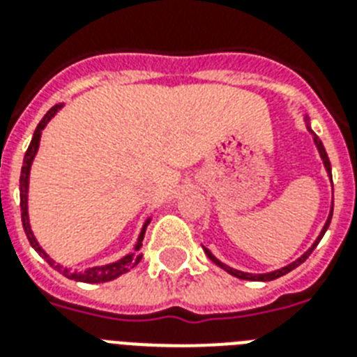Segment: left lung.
Wrapping results in <instances>:
<instances>
[{
	"mask_svg": "<svg viewBox=\"0 0 357 357\" xmlns=\"http://www.w3.org/2000/svg\"><path fill=\"white\" fill-rule=\"evenodd\" d=\"M307 129H310V126H307ZM310 131H311V129H310ZM311 133H313V131H311ZM313 140H315L317 148H319V153H321L322 161H324V167H326V170H328V176L332 178V165H330V159H328L326 150H324V146H322L321 139H319V137H317L315 133H313ZM332 215H333V206H332V211H330V217H328L326 224H324V228H322L321 235H319V238H317L315 243H313V246H311V248L307 250V252H305L304 255H302V257H298V259H296V261H293L291 265L283 266V268H280V271L268 272V274H248V272L235 271V268H231V266L220 263V261H218L217 257H215V255H213L211 252H209V250H207V248H204V252H206L207 257H209V259H211L213 263H215V265H218V266H220V268H224V271H226V272H229L231 276H237V278H241V280H252V282H271V280H276V278H280V276H283V274H287V272H291V271H293V268H296V266H298V265H302V263H304V261L307 259V257H310L311 252L315 250V246H317V244H319V241H321V238H322V235L326 234L328 226H330V220H332Z\"/></svg>",
	"mask_w": 357,
	"mask_h": 357,
	"instance_id": "8db88e82",
	"label": "left lung"
}]
</instances>
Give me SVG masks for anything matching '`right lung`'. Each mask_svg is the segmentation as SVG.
Segmentation results:
<instances>
[{"mask_svg": "<svg viewBox=\"0 0 357 357\" xmlns=\"http://www.w3.org/2000/svg\"><path fill=\"white\" fill-rule=\"evenodd\" d=\"M59 109H61V105H55V107H52L46 114H44V119L40 120V123L36 126L35 133H33V139H31L29 148H27V151H25L24 165H22V174H20V211H22V224H24V231H25V235H27V238H29L31 246H33V248H35L38 254L44 255L47 263H50V265H52L55 271L61 272L63 276L70 278V280H75V282H85V283L111 282V280H114V278H119V276H122V274H126L129 268H133V266L137 265L140 259H142V254H140L139 250H140V246H142V238H144V231H146V226H148V222L144 224V228H142V231H140L139 243H137V246H135V254L126 255L123 259L116 261V263H111V265L86 268L85 272H77V271L70 272L68 268H63L61 265H55V261L47 257L46 252L40 248V244L36 243L35 235H33V231H31L29 217H27V185H29L31 162H33V159H35L36 150H38V142H40L42 129L46 128V123L50 122L53 116H55V113H57Z\"/></svg>", "mask_w": 357, "mask_h": 357, "instance_id": "add662e5", "label": "right lung"}]
</instances>
